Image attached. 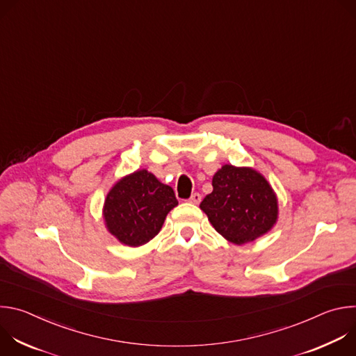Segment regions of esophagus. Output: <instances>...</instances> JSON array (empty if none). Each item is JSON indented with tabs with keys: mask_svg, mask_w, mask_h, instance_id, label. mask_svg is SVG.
Here are the masks:
<instances>
[{
	"mask_svg": "<svg viewBox=\"0 0 356 356\" xmlns=\"http://www.w3.org/2000/svg\"><path fill=\"white\" fill-rule=\"evenodd\" d=\"M188 201H190V202H193V204H198V202L201 201V194H200V193H194V194H191V197L188 198Z\"/></svg>",
	"mask_w": 356,
	"mask_h": 356,
	"instance_id": "esophagus-1",
	"label": "esophagus"
}]
</instances>
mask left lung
Here are the masks:
<instances>
[{
    "instance_id": "1",
    "label": "left lung",
    "mask_w": 356,
    "mask_h": 356,
    "mask_svg": "<svg viewBox=\"0 0 356 356\" xmlns=\"http://www.w3.org/2000/svg\"><path fill=\"white\" fill-rule=\"evenodd\" d=\"M218 234L234 243H246L266 234L277 220V200L257 170L222 166L213 177V193L201 201Z\"/></svg>"
}]
</instances>
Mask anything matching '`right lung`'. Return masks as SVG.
Instances as JSON below:
<instances>
[{"label":"right lung","instance_id":"1","mask_svg":"<svg viewBox=\"0 0 356 356\" xmlns=\"http://www.w3.org/2000/svg\"><path fill=\"white\" fill-rule=\"evenodd\" d=\"M177 204L170 186L147 170H138L121 179L107 194L104 220L121 243L139 246L158 235L168 213Z\"/></svg>","mask_w":356,"mask_h":356}]
</instances>
